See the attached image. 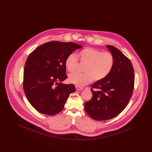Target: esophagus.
<instances>
[{
  "mask_svg": "<svg viewBox=\"0 0 152 152\" xmlns=\"http://www.w3.org/2000/svg\"><path fill=\"white\" fill-rule=\"evenodd\" d=\"M76 89L77 91H82L83 89V88L79 87V86H76Z\"/></svg>",
  "mask_w": 152,
  "mask_h": 152,
  "instance_id": "34e87169",
  "label": "esophagus"
}]
</instances>
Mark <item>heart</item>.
<instances>
[{
  "label": "heart",
  "mask_w": 152,
  "mask_h": 152,
  "mask_svg": "<svg viewBox=\"0 0 152 152\" xmlns=\"http://www.w3.org/2000/svg\"><path fill=\"white\" fill-rule=\"evenodd\" d=\"M85 65L84 73L75 72L69 76L68 81L76 86L83 87L90 83L93 79L99 81L107 77L115 64L113 55L109 52L86 48L80 51L76 56L71 53L65 59V65L69 72H73L78 63V59Z\"/></svg>",
  "instance_id": "1"
}]
</instances>
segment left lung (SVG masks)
<instances>
[{
    "instance_id": "1",
    "label": "left lung",
    "mask_w": 152,
    "mask_h": 152,
    "mask_svg": "<svg viewBox=\"0 0 152 152\" xmlns=\"http://www.w3.org/2000/svg\"><path fill=\"white\" fill-rule=\"evenodd\" d=\"M106 47L114 56V66L107 77L91 86L92 97L84 104L87 114L97 121L120 114L127 106L134 88V73L130 60L115 47Z\"/></svg>"
}]
</instances>
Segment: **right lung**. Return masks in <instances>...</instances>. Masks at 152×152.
Returning a JSON list of instances; mask_svg holds the SVG:
<instances>
[{
	"instance_id": "add662e5",
	"label": "right lung",
	"mask_w": 152,
	"mask_h": 152,
	"mask_svg": "<svg viewBox=\"0 0 152 152\" xmlns=\"http://www.w3.org/2000/svg\"><path fill=\"white\" fill-rule=\"evenodd\" d=\"M83 47L72 42H50L38 47L24 65L23 88L31 105L41 113L53 116L63 108L75 86L64 84L65 59Z\"/></svg>"
}]
</instances>
